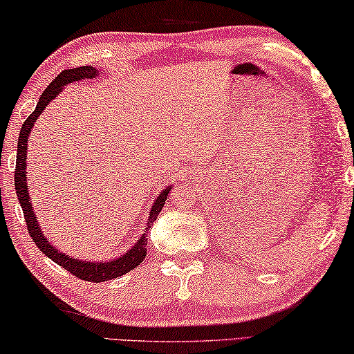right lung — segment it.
<instances>
[{
    "label": "right lung",
    "mask_w": 354,
    "mask_h": 354,
    "mask_svg": "<svg viewBox=\"0 0 354 354\" xmlns=\"http://www.w3.org/2000/svg\"><path fill=\"white\" fill-rule=\"evenodd\" d=\"M100 71L92 66H81L77 68H67V71H62L57 77L51 81V83L46 86V89L42 92L40 95L37 106L34 111L28 115V119L23 122L21 125V131L19 136V146H17V165H15V193L17 198L20 201L23 215H25V221L28 225V232H30L31 239L36 243V246L42 251L46 257H50L55 263L61 265L64 270H67L68 273H72L73 276L80 277L83 281H89V282H103V281H109L114 279V277L124 276L125 273H129L133 268L142 262L147 256V232L139 236L136 240L135 246L129 249L124 256H120L114 260H108V262H89V260H80V259H73L68 257L67 254H64L61 251L51 245V243L46 240V236L44 235L42 229L39 227V223L36 219V215L32 212V205H31V199H30V193H28V178H26V152H28V138H30V133L34 127V122L39 119V115L42 114L45 106L53 100V98L59 94V92L64 89V86L68 83H73V81H81V80H88V78H97ZM172 188V185L165 188L161 191V194L155 199L152 204V208H150V216L147 219V225L146 230L152 227L153 221L158 216V213L163 208L167 194Z\"/></svg>",
    "instance_id": "1"
}]
</instances>
